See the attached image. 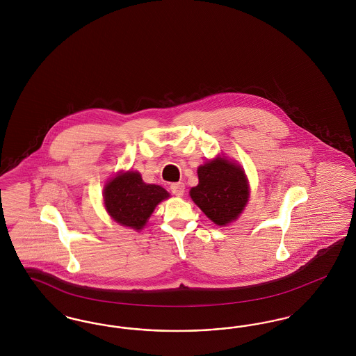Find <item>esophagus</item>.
Instances as JSON below:
<instances>
[{
	"instance_id": "esophagus-1",
	"label": "esophagus",
	"mask_w": 356,
	"mask_h": 356,
	"mask_svg": "<svg viewBox=\"0 0 356 356\" xmlns=\"http://www.w3.org/2000/svg\"><path fill=\"white\" fill-rule=\"evenodd\" d=\"M170 191L175 196H183L184 191H186V186L183 183H173V184H170Z\"/></svg>"
}]
</instances>
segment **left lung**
Segmentation results:
<instances>
[{"instance_id": "obj_1", "label": "left lung", "mask_w": 356, "mask_h": 356, "mask_svg": "<svg viewBox=\"0 0 356 356\" xmlns=\"http://www.w3.org/2000/svg\"><path fill=\"white\" fill-rule=\"evenodd\" d=\"M199 184L189 192L192 200L218 225L237 219L248 202V184L244 172L225 159L200 165Z\"/></svg>"}]
</instances>
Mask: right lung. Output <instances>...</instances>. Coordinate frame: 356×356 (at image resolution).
I'll list each match as a JSON object with an SVG mask.
<instances>
[{
	"mask_svg": "<svg viewBox=\"0 0 356 356\" xmlns=\"http://www.w3.org/2000/svg\"><path fill=\"white\" fill-rule=\"evenodd\" d=\"M170 193L160 186L145 184L138 172L112 179L104 189V203L109 215L121 225L141 229L153 209Z\"/></svg>",
	"mask_w": 356,
	"mask_h": 356,
	"instance_id": "obj_1",
	"label": "right lung"
}]
</instances>
